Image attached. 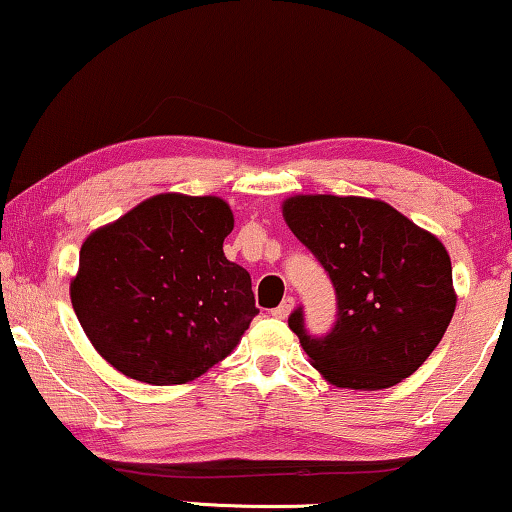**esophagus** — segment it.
<instances>
[{
    "label": "esophagus",
    "instance_id": "34e87169",
    "mask_svg": "<svg viewBox=\"0 0 512 512\" xmlns=\"http://www.w3.org/2000/svg\"><path fill=\"white\" fill-rule=\"evenodd\" d=\"M293 307H295V300L291 298V295H288V298H284V302H281L279 307L272 309V316L274 318H288V314H291Z\"/></svg>",
    "mask_w": 512,
    "mask_h": 512
}]
</instances>
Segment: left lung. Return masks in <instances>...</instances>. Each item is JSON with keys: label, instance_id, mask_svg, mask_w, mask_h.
I'll return each instance as SVG.
<instances>
[{"label": "left lung", "instance_id": "left-lung-1", "mask_svg": "<svg viewBox=\"0 0 512 512\" xmlns=\"http://www.w3.org/2000/svg\"><path fill=\"white\" fill-rule=\"evenodd\" d=\"M281 207L337 293V321L325 337L309 335L302 307L288 316L311 365L351 390L411 376L455 314L453 265L441 240L374 198L293 196Z\"/></svg>", "mask_w": 512, "mask_h": 512}]
</instances>
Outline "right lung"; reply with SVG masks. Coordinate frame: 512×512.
Instances as JSON below:
<instances>
[{
	"label": "right lung",
	"mask_w": 512,
	"mask_h": 512,
	"mask_svg": "<svg viewBox=\"0 0 512 512\" xmlns=\"http://www.w3.org/2000/svg\"><path fill=\"white\" fill-rule=\"evenodd\" d=\"M233 212L217 196L159 194L94 231L71 305L117 372L150 385L194 381L258 314L249 272L224 256Z\"/></svg>",
	"instance_id": "1"
}]
</instances>
